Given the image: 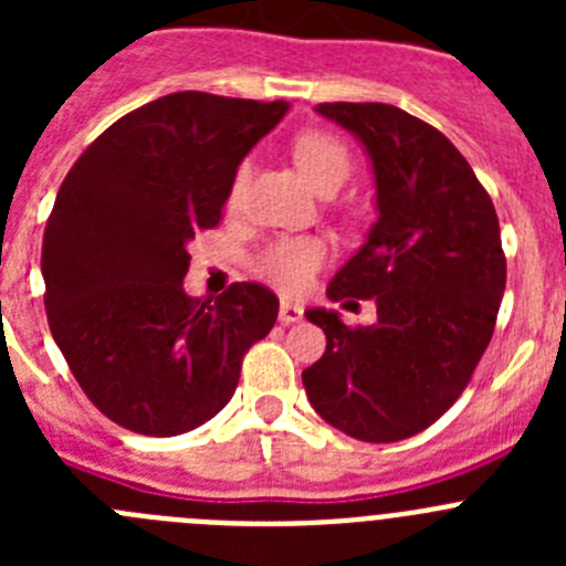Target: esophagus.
Instances as JSON below:
<instances>
[{
    "instance_id": "1",
    "label": "esophagus",
    "mask_w": 566,
    "mask_h": 566,
    "mask_svg": "<svg viewBox=\"0 0 566 566\" xmlns=\"http://www.w3.org/2000/svg\"><path fill=\"white\" fill-rule=\"evenodd\" d=\"M280 323H297V319H303V308L297 306V303H289V300H283V303H280Z\"/></svg>"
}]
</instances>
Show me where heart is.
I'll use <instances>...</instances> for the list:
<instances>
[{
    "instance_id": "1",
    "label": "heart",
    "mask_w": 566,
    "mask_h": 566,
    "mask_svg": "<svg viewBox=\"0 0 566 566\" xmlns=\"http://www.w3.org/2000/svg\"><path fill=\"white\" fill-rule=\"evenodd\" d=\"M294 158H297L308 181L314 184V189H319L323 195L337 192L348 181L354 167L352 149L345 147L343 138L326 133V129H308V133L297 135ZM249 178H252V161L243 158L234 167L232 184H229V207H240ZM326 260L328 247L319 238H312V234H306V238H277L254 258V272L266 283H272L277 292L300 294L306 292L312 277L323 269Z\"/></svg>"
}]
</instances>
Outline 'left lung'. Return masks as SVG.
Returning <instances> with one entry per match:
<instances>
[{
  "label": "left lung",
  "mask_w": 566,
  "mask_h": 566,
  "mask_svg": "<svg viewBox=\"0 0 566 566\" xmlns=\"http://www.w3.org/2000/svg\"><path fill=\"white\" fill-rule=\"evenodd\" d=\"M371 155L379 221L328 297L374 300V326L326 308L306 317L326 354L303 371L314 411L363 442H399L468 388L502 306L507 260L488 189L437 127L377 102H326Z\"/></svg>",
  "instance_id": "left-lung-1"
}]
</instances>
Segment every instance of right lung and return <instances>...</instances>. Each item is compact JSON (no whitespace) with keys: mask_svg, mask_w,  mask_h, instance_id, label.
Wrapping results in <instances>:
<instances>
[{"mask_svg":"<svg viewBox=\"0 0 566 566\" xmlns=\"http://www.w3.org/2000/svg\"><path fill=\"white\" fill-rule=\"evenodd\" d=\"M286 102L169 93L109 124L70 167L44 227V308L87 399L144 437L187 433L232 399L277 297H189V240L223 218L234 167Z\"/></svg>","mask_w":566,"mask_h":566,"instance_id":"obj_1","label":"right lung"}]
</instances>
